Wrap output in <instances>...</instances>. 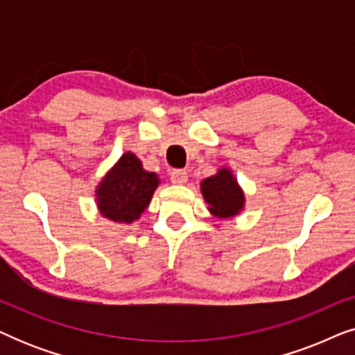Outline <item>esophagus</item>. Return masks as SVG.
<instances>
[{
  "instance_id": "obj_1",
  "label": "esophagus",
  "mask_w": 355,
  "mask_h": 355,
  "mask_svg": "<svg viewBox=\"0 0 355 355\" xmlns=\"http://www.w3.org/2000/svg\"><path fill=\"white\" fill-rule=\"evenodd\" d=\"M169 176H171L173 184H186L187 182V171H186V169H173Z\"/></svg>"
}]
</instances>
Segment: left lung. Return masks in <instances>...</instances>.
<instances>
[{
    "instance_id": "left-lung-1",
    "label": "left lung",
    "mask_w": 355,
    "mask_h": 355,
    "mask_svg": "<svg viewBox=\"0 0 355 355\" xmlns=\"http://www.w3.org/2000/svg\"><path fill=\"white\" fill-rule=\"evenodd\" d=\"M200 187L203 198L210 205L208 210L215 216L230 218L244 208V193L230 169H220L215 176L202 181Z\"/></svg>"
}]
</instances>
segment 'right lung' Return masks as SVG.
<instances>
[{
	"label": "right lung",
	"instance_id": "right-lung-1",
	"mask_svg": "<svg viewBox=\"0 0 355 355\" xmlns=\"http://www.w3.org/2000/svg\"><path fill=\"white\" fill-rule=\"evenodd\" d=\"M158 178L142 168L134 153H124L96 189V203L105 218L118 223H132L148 207Z\"/></svg>",
	"mask_w": 355,
	"mask_h": 355
}]
</instances>
